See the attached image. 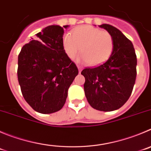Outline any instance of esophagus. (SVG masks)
<instances>
[{
  "label": "esophagus",
  "instance_id": "1",
  "mask_svg": "<svg viewBox=\"0 0 151 151\" xmlns=\"http://www.w3.org/2000/svg\"><path fill=\"white\" fill-rule=\"evenodd\" d=\"M77 68H78L79 73H80V72H81V71H82V69H83V67H82V66H80V65H77Z\"/></svg>",
  "mask_w": 151,
  "mask_h": 151
}]
</instances>
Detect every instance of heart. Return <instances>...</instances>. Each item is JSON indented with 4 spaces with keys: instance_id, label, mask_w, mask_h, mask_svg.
Returning a JSON list of instances; mask_svg holds the SVG:
<instances>
[{
    "instance_id": "obj_1",
    "label": "heart",
    "mask_w": 151,
    "mask_h": 151,
    "mask_svg": "<svg viewBox=\"0 0 151 151\" xmlns=\"http://www.w3.org/2000/svg\"><path fill=\"white\" fill-rule=\"evenodd\" d=\"M114 39L107 31L90 25L76 28L72 35L67 33L63 38V47L69 59L74 60L81 51L79 60L91 66L103 64L112 54Z\"/></svg>"
}]
</instances>
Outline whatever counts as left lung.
Masks as SVG:
<instances>
[{"mask_svg": "<svg viewBox=\"0 0 151 151\" xmlns=\"http://www.w3.org/2000/svg\"><path fill=\"white\" fill-rule=\"evenodd\" d=\"M114 39L112 54L102 65L83 69L85 95L91 107L110 112L119 109L130 96L136 77V52L133 43L115 27L99 25Z\"/></svg>", "mask_w": 151, "mask_h": 151, "instance_id": "1", "label": "left lung"}]
</instances>
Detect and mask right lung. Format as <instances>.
I'll return each mask as SVG.
<instances>
[{
    "instance_id": "add662e5",
    "label": "right lung",
    "mask_w": 151,
    "mask_h": 151,
    "mask_svg": "<svg viewBox=\"0 0 151 151\" xmlns=\"http://www.w3.org/2000/svg\"><path fill=\"white\" fill-rule=\"evenodd\" d=\"M68 27H46L23 46L18 55L17 74L22 95L39 113L60 110L68 88L78 74L77 66L63 47L64 29Z\"/></svg>"
}]
</instances>
